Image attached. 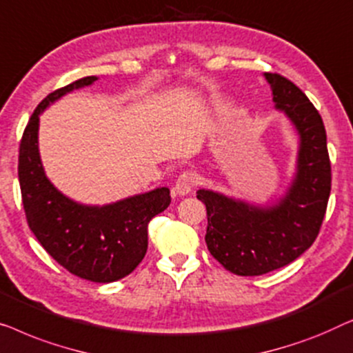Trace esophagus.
I'll return each mask as SVG.
<instances>
[{
    "mask_svg": "<svg viewBox=\"0 0 353 353\" xmlns=\"http://www.w3.org/2000/svg\"><path fill=\"white\" fill-rule=\"evenodd\" d=\"M196 183V174L192 171H185L182 172L181 176L177 177V181L172 187V195L174 196H185L193 190Z\"/></svg>",
    "mask_w": 353,
    "mask_h": 353,
    "instance_id": "obj_1",
    "label": "esophagus"
}]
</instances>
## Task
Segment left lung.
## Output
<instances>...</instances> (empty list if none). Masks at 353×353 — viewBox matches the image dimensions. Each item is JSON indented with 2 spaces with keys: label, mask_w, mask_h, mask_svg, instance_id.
<instances>
[{
  "label": "left lung",
  "mask_w": 353,
  "mask_h": 353,
  "mask_svg": "<svg viewBox=\"0 0 353 353\" xmlns=\"http://www.w3.org/2000/svg\"><path fill=\"white\" fill-rule=\"evenodd\" d=\"M275 108L299 136L296 172L285 195L272 205H252L200 188L206 205V245L214 259L241 276L269 274L309 250L323 222L331 192V163L320 113L304 92L278 73H264Z\"/></svg>",
  "instance_id": "left-lung-1"
}]
</instances>
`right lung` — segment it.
<instances>
[{"label": "right lung", "instance_id": "add662e5", "mask_svg": "<svg viewBox=\"0 0 353 353\" xmlns=\"http://www.w3.org/2000/svg\"><path fill=\"white\" fill-rule=\"evenodd\" d=\"M97 77L77 79L39 102L19 148V183L30 230L63 269L84 280L112 283L125 278L147 252V227L170 206L168 187L103 206L81 205L46 177L38 148L39 115L65 94L91 86Z\"/></svg>", "mask_w": 353, "mask_h": 353}]
</instances>
